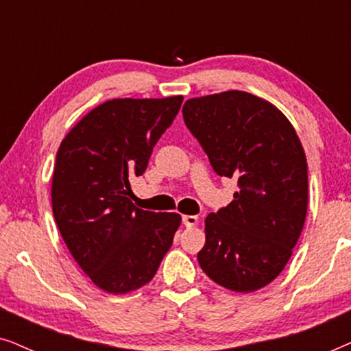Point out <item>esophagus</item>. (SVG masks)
<instances>
[{
  "instance_id": "34e87169",
  "label": "esophagus",
  "mask_w": 351,
  "mask_h": 351,
  "mask_svg": "<svg viewBox=\"0 0 351 351\" xmlns=\"http://www.w3.org/2000/svg\"><path fill=\"white\" fill-rule=\"evenodd\" d=\"M182 223H184L185 227H195V225L198 223V217H196V215H184V217H182Z\"/></svg>"
}]
</instances>
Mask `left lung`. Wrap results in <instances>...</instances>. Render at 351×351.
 Listing matches in <instances>:
<instances>
[{
	"label": "left lung",
	"instance_id": "left-lung-1",
	"mask_svg": "<svg viewBox=\"0 0 351 351\" xmlns=\"http://www.w3.org/2000/svg\"><path fill=\"white\" fill-rule=\"evenodd\" d=\"M182 114L215 174L239 189L206 217L199 265L230 291L261 289L286 267L304 228L308 172L299 137L275 105L243 90L190 99Z\"/></svg>",
	"mask_w": 351,
	"mask_h": 351
}]
</instances>
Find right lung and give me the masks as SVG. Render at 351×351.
<instances>
[{
	"label": "right lung",
	"instance_id": "obj_1",
	"mask_svg": "<svg viewBox=\"0 0 351 351\" xmlns=\"http://www.w3.org/2000/svg\"><path fill=\"white\" fill-rule=\"evenodd\" d=\"M182 100H108L86 114L57 152L56 223L81 270L110 294L150 282L180 225L179 214L136 208L131 179L145 172Z\"/></svg>",
	"mask_w": 351,
	"mask_h": 351
}]
</instances>
